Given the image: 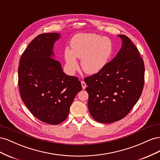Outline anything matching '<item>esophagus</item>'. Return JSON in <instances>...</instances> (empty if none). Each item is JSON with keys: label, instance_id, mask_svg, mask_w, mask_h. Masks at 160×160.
I'll return each mask as SVG.
<instances>
[{"label": "esophagus", "instance_id": "1", "mask_svg": "<svg viewBox=\"0 0 160 160\" xmlns=\"http://www.w3.org/2000/svg\"><path fill=\"white\" fill-rule=\"evenodd\" d=\"M81 85H82V88H83V89H85L86 88L87 85L84 81H81Z\"/></svg>", "mask_w": 160, "mask_h": 160}]
</instances>
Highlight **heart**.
<instances>
[{"label": "heart", "instance_id": "heart-1", "mask_svg": "<svg viewBox=\"0 0 160 160\" xmlns=\"http://www.w3.org/2000/svg\"><path fill=\"white\" fill-rule=\"evenodd\" d=\"M71 50L67 48L64 57L66 68L72 73L78 68L76 57L81 59V67L88 74H95L108 63L114 51L113 43L108 37L95 33L79 34L71 40Z\"/></svg>", "mask_w": 160, "mask_h": 160}]
</instances>
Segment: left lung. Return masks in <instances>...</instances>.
Returning a JSON list of instances; mask_svg holds the SVG:
<instances>
[{
	"label": "left lung",
	"mask_w": 160,
	"mask_h": 160,
	"mask_svg": "<svg viewBox=\"0 0 160 160\" xmlns=\"http://www.w3.org/2000/svg\"><path fill=\"white\" fill-rule=\"evenodd\" d=\"M122 47L112 61L97 73L84 79L89 94L88 108L97 122L110 123L125 118L142 95L145 66L130 38L119 35Z\"/></svg>",
	"instance_id": "1"
}]
</instances>
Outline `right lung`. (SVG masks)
<instances>
[{"label": "right lung", "instance_id": "obj_1", "mask_svg": "<svg viewBox=\"0 0 160 160\" xmlns=\"http://www.w3.org/2000/svg\"><path fill=\"white\" fill-rule=\"evenodd\" d=\"M59 33H42L29 43L19 61L18 84L21 98L41 122L57 125L69 115L75 95L82 89L77 77L66 75L52 57Z\"/></svg>", "mask_w": 160, "mask_h": 160}]
</instances>
